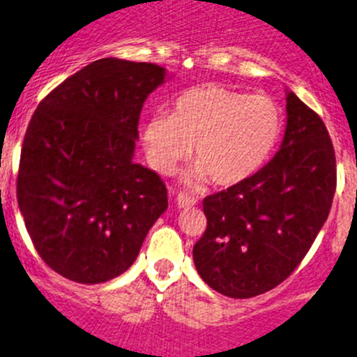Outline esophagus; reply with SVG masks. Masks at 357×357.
I'll return each instance as SVG.
<instances>
[{
  "label": "esophagus",
  "mask_w": 357,
  "mask_h": 357,
  "mask_svg": "<svg viewBox=\"0 0 357 357\" xmlns=\"http://www.w3.org/2000/svg\"><path fill=\"white\" fill-rule=\"evenodd\" d=\"M195 204H197V201L192 197H188V195H185V194H179L178 197H176V206H178L179 209L192 208V206H195Z\"/></svg>",
  "instance_id": "1"
}]
</instances>
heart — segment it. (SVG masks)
<instances>
[{
  "label": "heart",
  "instance_id": "obj_1",
  "mask_svg": "<svg viewBox=\"0 0 357 357\" xmlns=\"http://www.w3.org/2000/svg\"><path fill=\"white\" fill-rule=\"evenodd\" d=\"M282 128V111L271 98L209 82L179 93L169 116H151L142 126V148L155 171L172 174L192 146L195 167L186 172V185L199 188L211 179L232 188L261 171Z\"/></svg>",
  "mask_w": 357,
  "mask_h": 357
}]
</instances>
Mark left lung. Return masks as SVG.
<instances>
[{
  "label": "left lung",
  "mask_w": 357,
  "mask_h": 357,
  "mask_svg": "<svg viewBox=\"0 0 357 357\" xmlns=\"http://www.w3.org/2000/svg\"><path fill=\"white\" fill-rule=\"evenodd\" d=\"M287 125L278 153L245 183L204 199L208 227L194 246L213 291L254 298L298 268L321 232L336 188V160L322 119L285 91Z\"/></svg>",
  "instance_id": "obj_1"
}]
</instances>
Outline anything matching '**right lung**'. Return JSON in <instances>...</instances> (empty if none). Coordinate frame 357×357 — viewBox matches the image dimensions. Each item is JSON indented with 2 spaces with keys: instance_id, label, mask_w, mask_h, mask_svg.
<instances>
[{
  "instance_id": "1",
  "label": "right lung",
  "mask_w": 357,
  "mask_h": 357,
  "mask_svg": "<svg viewBox=\"0 0 357 357\" xmlns=\"http://www.w3.org/2000/svg\"><path fill=\"white\" fill-rule=\"evenodd\" d=\"M167 79L153 63L98 59L52 89L29 121L19 209L43 262L72 282L123 275L167 209L158 174L133 162L142 105Z\"/></svg>"
}]
</instances>
